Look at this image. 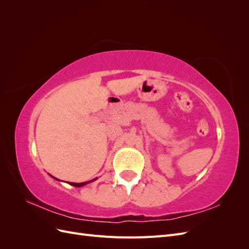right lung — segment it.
<instances>
[{"instance_id":"obj_1","label":"right lung","mask_w":249,"mask_h":249,"mask_svg":"<svg viewBox=\"0 0 249 249\" xmlns=\"http://www.w3.org/2000/svg\"><path fill=\"white\" fill-rule=\"evenodd\" d=\"M95 179L96 178H93L92 180H95ZM92 180H88V182H83V183H71V182H70V184L74 186V187H81V186H84V185H86V184H88L90 182H92Z\"/></svg>"}]
</instances>
